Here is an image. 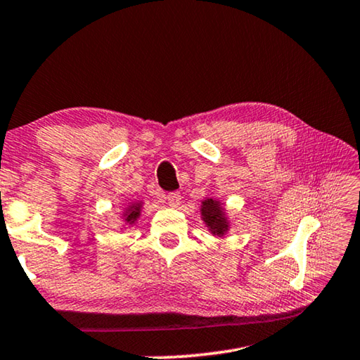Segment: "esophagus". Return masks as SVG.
I'll list each match as a JSON object with an SVG mask.
<instances>
[{
	"mask_svg": "<svg viewBox=\"0 0 360 360\" xmlns=\"http://www.w3.org/2000/svg\"><path fill=\"white\" fill-rule=\"evenodd\" d=\"M167 200L169 203V207H178L181 203V195L178 192H169L167 195Z\"/></svg>",
	"mask_w": 360,
	"mask_h": 360,
	"instance_id": "obj_1",
	"label": "esophagus"
}]
</instances>
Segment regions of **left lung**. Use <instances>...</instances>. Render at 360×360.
Instances as JSON below:
<instances>
[{"instance_id":"left-lung-1","label":"left lung","mask_w":360,"mask_h":360,"mask_svg":"<svg viewBox=\"0 0 360 360\" xmlns=\"http://www.w3.org/2000/svg\"><path fill=\"white\" fill-rule=\"evenodd\" d=\"M200 213L203 222L207 224L208 231L213 233V236H226L227 231H229V221H227L226 211L222 208L219 200H214V198H207V200H203Z\"/></svg>"}]
</instances>
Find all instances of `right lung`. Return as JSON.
<instances>
[{
  "mask_svg": "<svg viewBox=\"0 0 360 360\" xmlns=\"http://www.w3.org/2000/svg\"><path fill=\"white\" fill-rule=\"evenodd\" d=\"M141 208H142V202H136V203L128 205V208L123 211L124 222H127V224H134L141 214Z\"/></svg>",
  "mask_w": 360,
  "mask_h": 360,
  "instance_id": "add662e5",
  "label": "right lung"
}]
</instances>
